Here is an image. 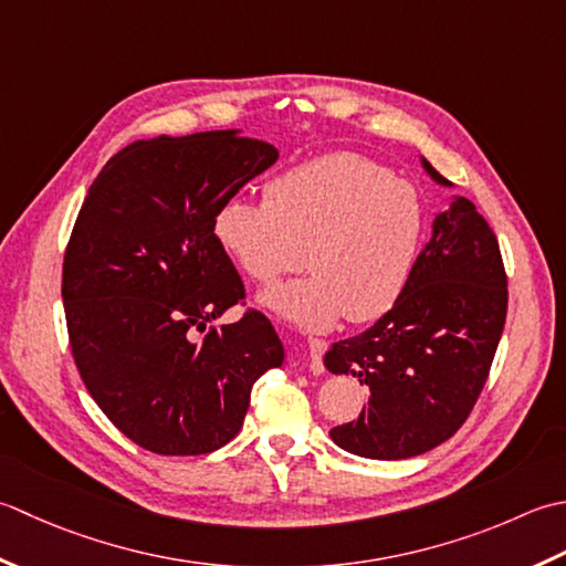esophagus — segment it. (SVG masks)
Returning <instances> with one entry per match:
<instances>
[{"label": "esophagus", "instance_id": "esophagus-1", "mask_svg": "<svg viewBox=\"0 0 566 566\" xmlns=\"http://www.w3.org/2000/svg\"><path fill=\"white\" fill-rule=\"evenodd\" d=\"M307 352H310V371L313 374H322L325 371V364H322V356L327 352V342L310 337L307 339Z\"/></svg>", "mask_w": 566, "mask_h": 566}]
</instances>
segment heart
<instances>
[{"label":"heart","mask_w":566,"mask_h":566,"mask_svg":"<svg viewBox=\"0 0 566 566\" xmlns=\"http://www.w3.org/2000/svg\"><path fill=\"white\" fill-rule=\"evenodd\" d=\"M424 234L418 188L356 154L307 160L271 182L266 202L232 198L214 217L219 247L251 281L271 285L303 263L313 271L261 297L305 329L386 315L408 287Z\"/></svg>","instance_id":"heart-1"}]
</instances>
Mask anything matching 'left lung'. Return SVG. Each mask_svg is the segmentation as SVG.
<instances>
[{
  "instance_id": "8db88e82",
  "label": "left lung",
  "mask_w": 566,
  "mask_h": 566,
  "mask_svg": "<svg viewBox=\"0 0 566 566\" xmlns=\"http://www.w3.org/2000/svg\"><path fill=\"white\" fill-rule=\"evenodd\" d=\"M422 166L449 186L424 158ZM505 313L499 239L474 202L457 198L434 217L398 303L325 354L332 374L368 386L359 418L329 430L334 444L366 459H408L449 440L486 384Z\"/></svg>"
}]
</instances>
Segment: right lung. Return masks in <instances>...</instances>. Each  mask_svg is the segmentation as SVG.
<instances>
[{"instance_id": "1", "label": "right lung", "mask_w": 566, "mask_h": 566, "mask_svg": "<svg viewBox=\"0 0 566 566\" xmlns=\"http://www.w3.org/2000/svg\"><path fill=\"white\" fill-rule=\"evenodd\" d=\"M279 151L234 129L122 148L80 207L63 259L80 378L114 428L164 457L234 440L251 386L283 364L266 315L212 322L247 291L214 217Z\"/></svg>"}]
</instances>
